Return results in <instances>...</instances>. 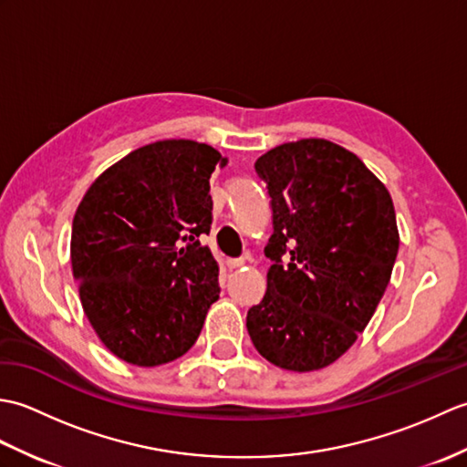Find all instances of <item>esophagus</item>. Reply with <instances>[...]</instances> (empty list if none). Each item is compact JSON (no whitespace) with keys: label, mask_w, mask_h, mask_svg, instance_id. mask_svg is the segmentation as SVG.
Here are the masks:
<instances>
[{"label":"esophagus","mask_w":467,"mask_h":467,"mask_svg":"<svg viewBox=\"0 0 467 467\" xmlns=\"http://www.w3.org/2000/svg\"><path fill=\"white\" fill-rule=\"evenodd\" d=\"M244 265V259H228L226 261V266L228 269H239V266Z\"/></svg>","instance_id":"34e87169"}]
</instances>
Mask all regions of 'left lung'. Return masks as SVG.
I'll return each instance as SVG.
<instances>
[{
	"label": "left lung",
	"instance_id": "1",
	"mask_svg": "<svg viewBox=\"0 0 467 467\" xmlns=\"http://www.w3.org/2000/svg\"><path fill=\"white\" fill-rule=\"evenodd\" d=\"M254 171L271 196L273 265L246 329L276 367L323 369L357 341L389 285L400 249L393 201L359 158L323 138L276 146Z\"/></svg>",
	"mask_w": 467,
	"mask_h": 467
}]
</instances>
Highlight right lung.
Segmentation results:
<instances>
[{
  "mask_svg": "<svg viewBox=\"0 0 467 467\" xmlns=\"http://www.w3.org/2000/svg\"><path fill=\"white\" fill-rule=\"evenodd\" d=\"M213 146L161 140L124 156L88 188L72 223V271L100 341L122 361L182 357L218 299L211 233Z\"/></svg>",
  "mask_w": 467,
  "mask_h": 467,
  "instance_id": "obj_1",
  "label": "right lung"
}]
</instances>
